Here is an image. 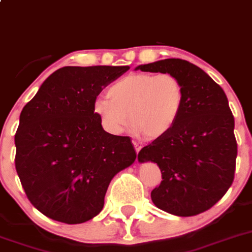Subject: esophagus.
Segmentation results:
<instances>
[{
	"label": "esophagus",
	"instance_id": "1",
	"mask_svg": "<svg viewBox=\"0 0 252 252\" xmlns=\"http://www.w3.org/2000/svg\"><path fill=\"white\" fill-rule=\"evenodd\" d=\"M134 148H135V151H136V154H139V151L141 150V145H139L138 143H135V141H134ZM136 161H138V158H136Z\"/></svg>",
	"mask_w": 252,
	"mask_h": 252
}]
</instances>
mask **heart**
<instances>
[{
    "instance_id": "heart-1",
    "label": "heart",
    "mask_w": 252,
    "mask_h": 252,
    "mask_svg": "<svg viewBox=\"0 0 252 252\" xmlns=\"http://www.w3.org/2000/svg\"><path fill=\"white\" fill-rule=\"evenodd\" d=\"M107 94L109 100L98 98L94 103L103 128L119 134L130 119L134 131L149 139L160 138L173 128L185 98L182 84L171 74L128 75L111 85Z\"/></svg>"
}]
</instances>
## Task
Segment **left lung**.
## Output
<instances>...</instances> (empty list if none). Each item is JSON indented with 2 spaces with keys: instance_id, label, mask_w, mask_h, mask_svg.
<instances>
[{
  "instance_id": "left-lung-1",
  "label": "left lung",
  "mask_w": 252,
  "mask_h": 252,
  "mask_svg": "<svg viewBox=\"0 0 252 252\" xmlns=\"http://www.w3.org/2000/svg\"><path fill=\"white\" fill-rule=\"evenodd\" d=\"M135 70L175 75L185 92L173 128L138 154L139 162L158 163L162 173L151 201L177 217L203 213L226 193L235 172L238 145L226 94L201 67L182 59L158 60Z\"/></svg>"
}]
</instances>
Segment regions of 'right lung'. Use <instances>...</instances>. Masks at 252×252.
I'll return each instance as SVG.
<instances>
[{"mask_svg": "<svg viewBox=\"0 0 252 252\" xmlns=\"http://www.w3.org/2000/svg\"><path fill=\"white\" fill-rule=\"evenodd\" d=\"M129 66H65L23 107L14 135L16 170L31 203L66 224L102 211L112 178L135 161L129 136L107 133L94 112L102 90Z\"/></svg>", "mask_w": 252, "mask_h": 252, "instance_id": "obj_1", "label": "right lung"}]
</instances>
